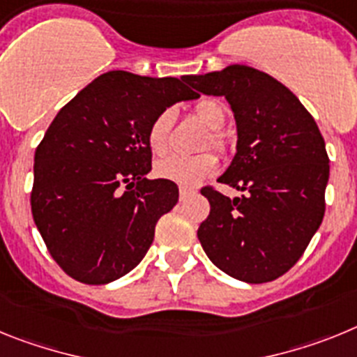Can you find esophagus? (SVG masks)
<instances>
[{
  "instance_id": "obj_1",
  "label": "esophagus",
  "mask_w": 357,
  "mask_h": 357,
  "mask_svg": "<svg viewBox=\"0 0 357 357\" xmlns=\"http://www.w3.org/2000/svg\"><path fill=\"white\" fill-rule=\"evenodd\" d=\"M192 194H194V190H192V188H179V199H187L188 196H192Z\"/></svg>"
}]
</instances>
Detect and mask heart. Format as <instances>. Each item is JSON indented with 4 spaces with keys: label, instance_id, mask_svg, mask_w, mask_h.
<instances>
[{
    "label": "heart",
    "instance_id": "1",
    "mask_svg": "<svg viewBox=\"0 0 357 357\" xmlns=\"http://www.w3.org/2000/svg\"><path fill=\"white\" fill-rule=\"evenodd\" d=\"M192 114L199 123L208 127L199 149H215L226 154L230 151V138L221 127L226 122V111L213 98H203L192 107ZM170 129H172V111L165 109L156 114L147 127V145L154 156H165L170 149ZM217 156L213 153H201L197 156L183 158L170 156L158 161L154 174L165 181L176 183L179 187H196L203 179L210 178L217 170Z\"/></svg>",
    "mask_w": 357,
    "mask_h": 357
}]
</instances>
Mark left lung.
Masks as SVG:
<instances>
[{
	"label": "left lung",
	"mask_w": 357,
	"mask_h": 357,
	"mask_svg": "<svg viewBox=\"0 0 357 357\" xmlns=\"http://www.w3.org/2000/svg\"><path fill=\"white\" fill-rule=\"evenodd\" d=\"M185 80L230 102L237 154L219 183L244 192L230 199L212 185L201 188L210 213L197 238L226 275L250 284L275 280L298 262L324 219V136L302 102L264 71L234 64Z\"/></svg>",
	"instance_id": "1"
}]
</instances>
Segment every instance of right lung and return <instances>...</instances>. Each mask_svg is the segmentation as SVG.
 I'll list each match as a JSON object with an SVG mask.
<instances>
[{
	"instance_id": "right-lung-1",
	"label": "right lung",
	"mask_w": 357,
	"mask_h": 357,
	"mask_svg": "<svg viewBox=\"0 0 357 357\" xmlns=\"http://www.w3.org/2000/svg\"><path fill=\"white\" fill-rule=\"evenodd\" d=\"M185 77L107 71L71 98L36 149L32 215L68 277L100 286L140 264L156 222L178 203L176 183L147 179V127L179 100Z\"/></svg>"
}]
</instances>
